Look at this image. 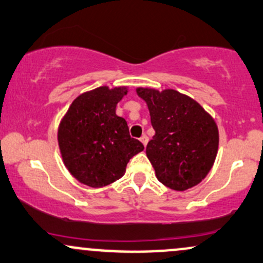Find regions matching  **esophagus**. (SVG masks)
<instances>
[{
    "label": "esophagus",
    "mask_w": 263,
    "mask_h": 263,
    "mask_svg": "<svg viewBox=\"0 0 263 263\" xmlns=\"http://www.w3.org/2000/svg\"><path fill=\"white\" fill-rule=\"evenodd\" d=\"M140 141L142 142V143H143V146L146 147L147 143H148V137H147L146 135H143V136H142V137L140 138Z\"/></svg>",
    "instance_id": "obj_1"
}]
</instances>
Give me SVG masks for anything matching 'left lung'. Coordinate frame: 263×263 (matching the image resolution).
<instances>
[{
  "label": "left lung",
  "instance_id": "1",
  "mask_svg": "<svg viewBox=\"0 0 263 263\" xmlns=\"http://www.w3.org/2000/svg\"><path fill=\"white\" fill-rule=\"evenodd\" d=\"M156 135L146 153L156 176L168 188L186 190L206 177L219 146L218 126L197 101L176 91L138 87Z\"/></svg>",
  "mask_w": 263,
  "mask_h": 263
}]
</instances>
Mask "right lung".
I'll list each match as a JSON object with an SVG mask.
<instances>
[{"label": "right lung", "mask_w": 263, "mask_h": 263, "mask_svg": "<svg viewBox=\"0 0 263 263\" xmlns=\"http://www.w3.org/2000/svg\"><path fill=\"white\" fill-rule=\"evenodd\" d=\"M127 87L100 86L81 93L63 117L58 129L60 153L65 167L80 183L101 188L125 174L132 157L143 144L129 136L116 105Z\"/></svg>", "instance_id": "1"}]
</instances>
